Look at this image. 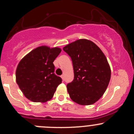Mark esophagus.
Wrapping results in <instances>:
<instances>
[{
  "instance_id": "1",
  "label": "esophagus",
  "mask_w": 134,
  "mask_h": 134,
  "mask_svg": "<svg viewBox=\"0 0 134 134\" xmlns=\"http://www.w3.org/2000/svg\"><path fill=\"white\" fill-rule=\"evenodd\" d=\"M61 78H62V79L63 80V81H64V75H62V76H61Z\"/></svg>"
}]
</instances>
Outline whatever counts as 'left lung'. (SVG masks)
Returning <instances> with one entry per match:
<instances>
[{
  "label": "left lung",
  "instance_id": "obj_1",
  "mask_svg": "<svg viewBox=\"0 0 134 134\" xmlns=\"http://www.w3.org/2000/svg\"><path fill=\"white\" fill-rule=\"evenodd\" d=\"M63 50L71 58L74 79L67 85L73 101L81 105L93 104L107 90L111 78V69L105 55L93 41L80 39Z\"/></svg>",
  "mask_w": 134,
  "mask_h": 134
}]
</instances>
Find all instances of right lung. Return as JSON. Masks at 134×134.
Here are the masks:
<instances>
[{
    "label": "right lung",
    "mask_w": 134,
    "mask_h": 134,
    "mask_svg": "<svg viewBox=\"0 0 134 134\" xmlns=\"http://www.w3.org/2000/svg\"><path fill=\"white\" fill-rule=\"evenodd\" d=\"M62 50L58 47H38L21 60L16 79L26 98L33 102L45 103L53 98L62 79L54 74L53 62Z\"/></svg>",
    "instance_id": "obj_1"
}]
</instances>
